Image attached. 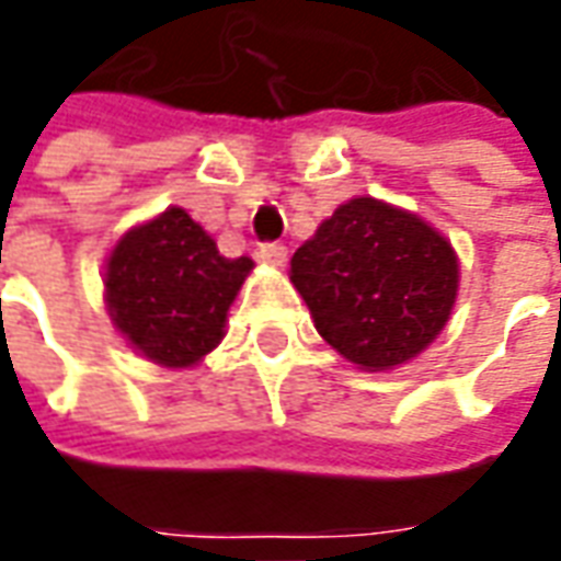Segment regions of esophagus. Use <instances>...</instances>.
Segmentation results:
<instances>
[{
  "label": "esophagus",
  "mask_w": 561,
  "mask_h": 561,
  "mask_svg": "<svg viewBox=\"0 0 561 561\" xmlns=\"http://www.w3.org/2000/svg\"><path fill=\"white\" fill-rule=\"evenodd\" d=\"M257 257H261L266 266H285V261H288V249L279 245V242H270V245H261Z\"/></svg>",
  "instance_id": "obj_1"
}]
</instances>
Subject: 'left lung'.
Returning a JSON list of instances; mask_svg holds the SVG:
<instances>
[{"label":"left lung","mask_w":561,"mask_h":561,"mask_svg":"<svg viewBox=\"0 0 561 561\" xmlns=\"http://www.w3.org/2000/svg\"><path fill=\"white\" fill-rule=\"evenodd\" d=\"M288 276L325 344L362 371H392L448 325L460 264L424 217L356 196L295 251Z\"/></svg>","instance_id":"1"}]
</instances>
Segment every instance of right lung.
<instances>
[{"label": "right lung", "instance_id": "obj_1", "mask_svg": "<svg viewBox=\"0 0 561 561\" xmlns=\"http://www.w3.org/2000/svg\"><path fill=\"white\" fill-rule=\"evenodd\" d=\"M251 257H224L184 208L137 224L110 249L104 304L113 329L162 368H193L227 334V312Z\"/></svg>", "mask_w": 561, "mask_h": 561}]
</instances>
